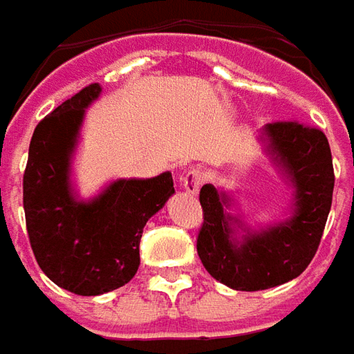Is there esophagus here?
Masks as SVG:
<instances>
[{"label":"esophagus","mask_w":354,"mask_h":354,"mask_svg":"<svg viewBox=\"0 0 354 354\" xmlns=\"http://www.w3.org/2000/svg\"><path fill=\"white\" fill-rule=\"evenodd\" d=\"M205 177H207V175H205V171L202 169V167H192V169H189V171L183 175V179H181L183 189L194 196V194H198L200 187L204 185Z\"/></svg>","instance_id":"1"}]
</instances>
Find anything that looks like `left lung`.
Here are the masks:
<instances>
[{
	"mask_svg": "<svg viewBox=\"0 0 354 354\" xmlns=\"http://www.w3.org/2000/svg\"><path fill=\"white\" fill-rule=\"evenodd\" d=\"M265 152L292 189L290 217L252 229L230 213L232 196L213 185L200 190L204 223L198 255L221 284L240 292L269 290L309 267L332 207L333 165L326 135L297 122L267 124L259 131Z\"/></svg>",
	"mask_w": 354,
	"mask_h": 354,
	"instance_id": "obj_1",
	"label": "left lung"
}]
</instances>
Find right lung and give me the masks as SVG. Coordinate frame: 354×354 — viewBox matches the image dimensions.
<instances>
[{"mask_svg": "<svg viewBox=\"0 0 354 354\" xmlns=\"http://www.w3.org/2000/svg\"><path fill=\"white\" fill-rule=\"evenodd\" d=\"M91 84L37 124L24 171L30 245L49 280L77 295L127 284L139 269L142 229L175 194L169 171L152 179H116L89 200L72 187V158L85 110L101 97Z\"/></svg>", "mask_w": 354, "mask_h": 354, "instance_id": "right-lung-1", "label": "right lung"}]
</instances>
